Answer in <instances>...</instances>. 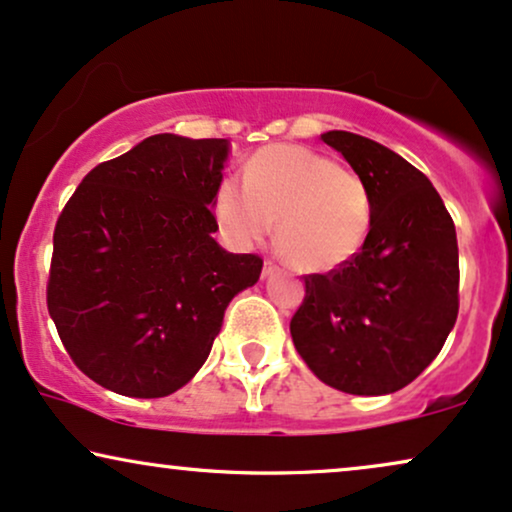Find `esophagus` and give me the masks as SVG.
Masks as SVG:
<instances>
[{"instance_id": "34e87169", "label": "esophagus", "mask_w": 512, "mask_h": 512, "mask_svg": "<svg viewBox=\"0 0 512 512\" xmlns=\"http://www.w3.org/2000/svg\"><path fill=\"white\" fill-rule=\"evenodd\" d=\"M276 269H278L276 262L274 260H267V262H264V267H262V276H271Z\"/></svg>"}]
</instances>
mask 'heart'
I'll return each instance as SVG.
<instances>
[{"instance_id":"1","label":"heart","mask_w":512,"mask_h":512,"mask_svg":"<svg viewBox=\"0 0 512 512\" xmlns=\"http://www.w3.org/2000/svg\"><path fill=\"white\" fill-rule=\"evenodd\" d=\"M241 183L217 186L215 217L229 241H262L276 222V248L293 267L333 271L364 248L371 191L359 174L304 146L276 144L245 163Z\"/></svg>"}]
</instances>
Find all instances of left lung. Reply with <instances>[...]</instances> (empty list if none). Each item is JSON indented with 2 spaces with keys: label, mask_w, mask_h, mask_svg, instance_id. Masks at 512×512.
Segmentation results:
<instances>
[{
  "label": "left lung",
  "mask_w": 512,
  "mask_h": 512,
  "mask_svg": "<svg viewBox=\"0 0 512 512\" xmlns=\"http://www.w3.org/2000/svg\"><path fill=\"white\" fill-rule=\"evenodd\" d=\"M321 139L364 179L373 222L347 264L304 276L290 335L326 385L390 394L430 366L456 323V226L430 179L401 155L342 129Z\"/></svg>",
  "instance_id": "8db88e82"
}]
</instances>
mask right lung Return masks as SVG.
Masks as SVG:
<instances>
[{
	"instance_id": "add662e5",
	"label": "right lung",
	"mask_w": 512,
	"mask_h": 512,
	"mask_svg": "<svg viewBox=\"0 0 512 512\" xmlns=\"http://www.w3.org/2000/svg\"><path fill=\"white\" fill-rule=\"evenodd\" d=\"M226 139L155 134L96 165L58 215L47 307L75 366L125 397H167L208 359L260 255L226 252L217 186Z\"/></svg>"
}]
</instances>
